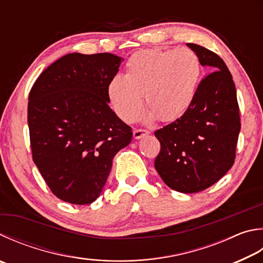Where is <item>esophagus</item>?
<instances>
[{
    "label": "esophagus",
    "instance_id": "34e87169",
    "mask_svg": "<svg viewBox=\"0 0 263 263\" xmlns=\"http://www.w3.org/2000/svg\"><path fill=\"white\" fill-rule=\"evenodd\" d=\"M147 135H149V132H148L147 130H142V128H138V130H135L133 131V138L135 139H141L142 137H145Z\"/></svg>",
    "mask_w": 263,
    "mask_h": 263
}]
</instances>
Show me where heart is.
<instances>
[{
  "label": "heart",
  "instance_id": "b5f03b06",
  "mask_svg": "<svg viewBox=\"0 0 263 263\" xmlns=\"http://www.w3.org/2000/svg\"><path fill=\"white\" fill-rule=\"evenodd\" d=\"M201 73L200 59L191 49L141 50L127 60L125 74L110 79L108 98L124 122L139 117L144 94L147 121L173 122L192 106Z\"/></svg>",
  "mask_w": 263,
  "mask_h": 263
}]
</instances>
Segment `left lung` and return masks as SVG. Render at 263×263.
<instances>
[{
	"instance_id": "1",
	"label": "left lung",
	"mask_w": 263,
	"mask_h": 263,
	"mask_svg": "<svg viewBox=\"0 0 263 263\" xmlns=\"http://www.w3.org/2000/svg\"><path fill=\"white\" fill-rule=\"evenodd\" d=\"M187 46L214 72L199 84L185 115L155 131L161 151L154 165L170 189L195 193L216 183L232 166L240 118L236 86L224 61L204 47Z\"/></svg>"
}]
</instances>
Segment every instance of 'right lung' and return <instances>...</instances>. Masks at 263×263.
<instances>
[{
  "mask_svg": "<svg viewBox=\"0 0 263 263\" xmlns=\"http://www.w3.org/2000/svg\"><path fill=\"white\" fill-rule=\"evenodd\" d=\"M123 59L68 54L49 65L28 95L33 161L57 198L88 204L102 192L112 159L132 139L109 107L108 84Z\"/></svg>",
  "mask_w": 263,
  "mask_h": 263,
  "instance_id": "1",
  "label": "right lung"
}]
</instances>
